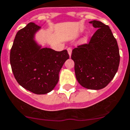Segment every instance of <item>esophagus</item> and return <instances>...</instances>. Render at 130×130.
I'll list each match as a JSON object with an SVG mask.
<instances>
[{"instance_id": "obj_1", "label": "esophagus", "mask_w": 130, "mask_h": 130, "mask_svg": "<svg viewBox=\"0 0 130 130\" xmlns=\"http://www.w3.org/2000/svg\"><path fill=\"white\" fill-rule=\"evenodd\" d=\"M67 51H68V54H69V56L71 57V54H72V48H68Z\"/></svg>"}]
</instances>
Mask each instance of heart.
<instances>
[{"mask_svg": "<svg viewBox=\"0 0 130 130\" xmlns=\"http://www.w3.org/2000/svg\"><path fill=\"white\" fill-rule=\"evenodd\" d=\"M87 39H88V37H87V36H85V37H84L82 39H81V41H80V43H82V44L83 43H87Z\"/></svg>", "mask_w": 130, "mask_h": 130, "instance_id": "obj_1", "label": "heart"}]
</instances>
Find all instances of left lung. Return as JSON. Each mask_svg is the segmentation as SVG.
Segmentation results:
<instances>
[{
	"label": "left lung",
	"instance_id": "left-lung-1",
	"mask_svg": "<svg viewBox=\"0 0 130 130\" xmlns=\"http://www.w3.org/2000/svg\"><path fill=\"white\" fill-rule=\"evenodd\" d=\"M89 23L98 28L88 44L73 49L71 59L78 83L85 88H104L119 69L120 54L116 39L111 29L99 21Z\"/></svg>",
	"mask_w": 130,
	"mask_h": 130
}]
</instances>
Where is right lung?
<instances>
[{
    "mask_svg": "<svg viewBox=\"0 0 130 130\" xmlns=\"http://www.w3.org/2000/svg\"><path fill=\"white\" fill-rule=\"evenodd\" d=\"M41 29L30 23L17 32L10 51V64L21 86L35 94H45L56 87L59 71L69 56L66 50L42 48L36 40Z\"/></svg>",
    "mask_w": 130,
    "mask_h": 130,
    "instance_id": "add662e5",
    "label": "right lung"
}]
</instances>
